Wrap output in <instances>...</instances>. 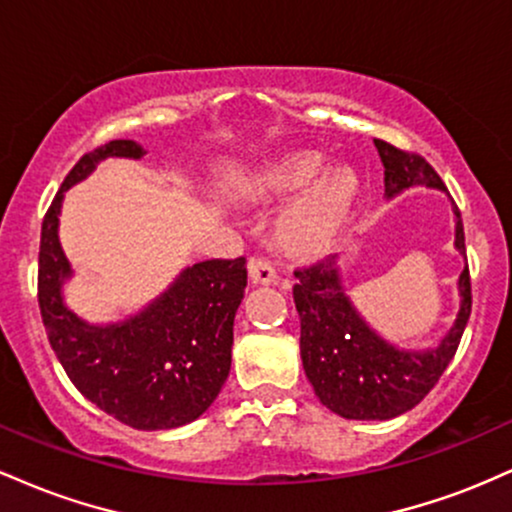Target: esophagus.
I'll return each instance as SVG.
<instances>
[{
	"mask_svg": "<svg viewBox=\"0 0 512 512\" xmlns=\"http://www.w3.org/2000/svg\"><path fill=\"white\" fill-rule=\"evenodd\" d=\"M248 274H250L252 284L269 286V284H274V281H276V269L269 260H250Z\"/></svg>",
	"mask_w": 512,
	"mask_h": 512,
	"instance_id": "obj_1",
	"label": "esophagus"
}]
</instances>
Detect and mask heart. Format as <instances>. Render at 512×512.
Returning <instances> with one entry per match:
<instances>
[{"instance_id":"b5f03b06","label":"heart","mask_w":512,"mask_h":512,"mask_svg":"<svg viewBox=\"0 0 512 512\" xmlns=\"http://www.w3.org/2000/svg\"><path fill=\"white\" fill-rule=\"evenodd\" d=\"M320 166V158L310 154L281 158L269 166L240 173L231 182V192L248 202L286 195V192L303 187ZM354 192L356 178L346 168L330 170L317 178L281 216V243L293 252H303V255H315V252L330 248L344 228Z\"/></svg>"}]
</instances>
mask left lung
Returning <instances> with one entry per match:
<instances>
[{
    "mask_svg": "<svg viewBox=\"0 0 512 512\" xmlns=\"http://www.w3.org/2000/svg\"><path fill=\"white\" fill-rule=\"evenodd\" d=\"M373 142L385 166L387 199L419 185L445 192L443 180L431 163H426V158L407 154L383 139ZM452 214L455 250L464 257L460 209L455 207ZM293 274L298 279L293 286V301L301 315L303 370L320 402L344 419L385 421L414 409L448 368L472 313L467 257L457 279L460 310L455 322L436 346L421 351L387 342L363 320L344 291L339 255L327 257L308 269H296Z\"/></svg>",
    "mask_w": 512,
    "mask_h": 512,
    "instance_id": "left-lung-1",
    "label": "left lung"
}]
</instances>
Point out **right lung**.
<instances>
[{
  "label": "right lung",
  "mask_w": 512,
  "mask_h": 512,
  "mask_svg": "<svg viewBox=\"0 0 512 512\" xmlns=\"http://www.w3.org/2000/svg\"><path fill=\"white\" fill-rule=\"evenodd\" d=\"M132 139L98 146L69 170L40 231L38 303L52 351L88 402L139 431L178 428L199 419L231 370L233 320L248 286L245 257L185 267L137 315L91 325L67 308L72 264L60 245L64 192L105 158H142Z\"/></svg>",
  "instance_id": "add662e5"
}]
</instances>
